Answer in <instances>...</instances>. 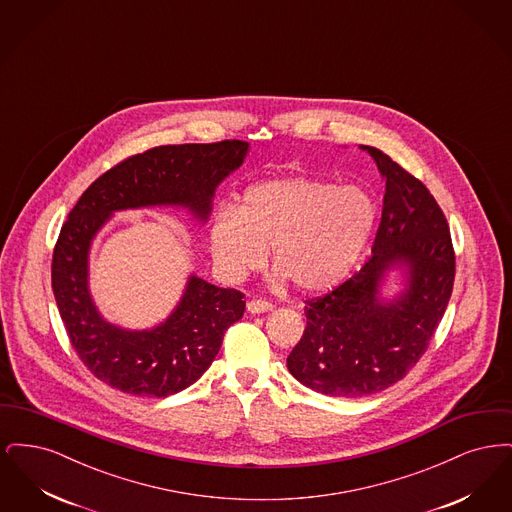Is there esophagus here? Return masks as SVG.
<instances>
[{
	"label": "esophagus",
	"mask_w": 512,
	"mask_h": 512,
	"mask_svg": "<svg viewBox=\"0 0 512 512\" xmlns=\"http://www.w3.org/2000/svg\"><path fill=\"white\" fill-rule=\"evenodd\" d=\"M247 311H249L251 315L268 313V311H272V303H268L265 299H251V301L247 303Z\"/></svg>",
	"instance_id": "esophagus-1"
}]
</instances>
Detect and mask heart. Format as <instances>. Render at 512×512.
<instances>
[{
  "label": "heart",
  "mask_w": 512,
  "mask_h": 512,
  "mask_svg": "<svg viewBox=\"0 0 512 512\" xmlns=\"http://www.w3.org/2000/svg\"><path fill=\"white\" fill-rule=\"evenodd\" d=\"M378 209L359 186L309 176L270 178L249 186L238 209L222 207L209 228L211 253L230 280L272 267L295 290L320 295L338 288L359 263Z\"/></svg>",
  "instance_id": "heart-1"
}]
</instances>
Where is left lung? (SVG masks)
<instances>
[{
  "instance_id": "obj_1",
  "label": "left lung",
  "mask_w": 512,
  "mask_h": 512,
  "mask_svg": "<svg viewBox=\"0 0 512 512\" xmlns=\"http://www.w3.org/2000/svg\"><path fill=\"white\" fill-rule=\"evenodd\" d=\"M386 180L372 257L336 290L305 301L307 326L288 357L303 386L332 397H365L407 376L443 317L455 280V251L438 201L386 153L361 146ZM397 267L406 286L381 295Z\"/></svg>"
}]
</instances>
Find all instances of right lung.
<instances>
[{"label":"right lung","mask_w":512,"mask_h":512,"mask_svg":"<svg viewBox=\"0 0 512 512\" xmlns=\"http://www.w3.org/2000/svg\"><path fill=\"white\" fill-rule=\"evenodd\" d=\"M247 142L182 144L124 159L80 195L51 261V288L69 340L107 386L136 397H169L197 382L215 361L224 332L244 317V293L192 274L171 315L149 330L107 322L88 288V255L115 211L184 207L209 219L220 182L242 167Z\"/></svg>","instance_id":"obj_1"}]
</instances>
